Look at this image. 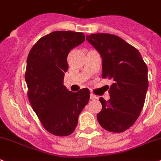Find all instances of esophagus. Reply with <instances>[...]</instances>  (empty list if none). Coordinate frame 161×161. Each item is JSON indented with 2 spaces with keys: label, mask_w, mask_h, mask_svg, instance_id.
<instances>
[{
  "label": "esophagus",
  "mask_w": 161,
  "mask_h": 161,
  "mask_svg": "<svg viewBox=\"0 0 161 161\" xmlns=\"http://www.w3.org/2000/svg\"><path fill=\"white\" fill-rule=\"evenodd\" d=\"M97 98H98V97H97L96 95H94V94H90V99L94 100V99H97Z\"/></svg>",
  "instance_id": "34e87169"
}]
</instances>
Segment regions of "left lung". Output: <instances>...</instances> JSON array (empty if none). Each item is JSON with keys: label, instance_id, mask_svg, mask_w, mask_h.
<instances>
[{"label": "left lung", "instance_id": "left-lung-1", "mask_svg": "<svg viewBox=\"0 0 161 161\" xmlns=\"http://www.w3.org/2000/svg\"><path fill=\"white\" fill-rule=\"evenodd\" d=\"M103 59V78L113 80L110 99L100 97L97 121L106 130L121 133L131 127L143 108L148 89L147 67L137 49L117 36L107 33L86 36Z\"/></svg>", "mask_w": 161, "mask_h": 161}]
</instances>
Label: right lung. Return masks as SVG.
<instances>
[{
  "label": "right lung",
  "instance_id": "1",
  "mask_svg": "<svg viewBox=\"0 0 161 161\" xmlns=\"http://www.w3.org/2000/svg\"><path fill=\"white\" fill-rule=\"evenodd\" d=\"M84 41L82 32L53 31L41 37L27 57V96L42 125L53 135L72 134L79 115L90 100L87 88L73 93L64 86V73L68 69L67 55Z\"/></svg>",
  "mask_w": 161,
  "mask_h": 161
}]
</instances>
